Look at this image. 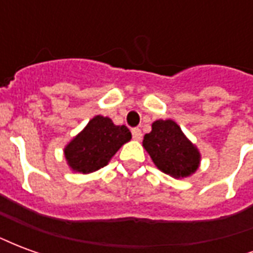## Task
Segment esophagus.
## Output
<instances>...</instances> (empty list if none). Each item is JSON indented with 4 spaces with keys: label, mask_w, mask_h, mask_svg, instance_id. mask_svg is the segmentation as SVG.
<instances>
[{
    "label": "esophagus",
    "mask_w": 253,
    "mask_h": 253,
    "mask_svg": "<svg viewBox=\"0 0 253 253\" xmlns=\"http://www.w3.org/2000/svg\"><path fill=\"white\" fill-rule=\"evenodd\" d=\"M131 134H132V138H134L135 141H139V139L142 138V131H141L139 128H137V127H135V128H132Z\"/></svg>",
    "instance_id": "34e87169"
}]
</instances>
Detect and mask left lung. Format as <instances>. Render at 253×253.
<instances>
[{"instance_id":"1","label":"left lung","mask_w":253,"mask_h":253,"mask_svg":"<svg viewBox=\"0 0 253 253\" xmlns=\"http://www.w3.org/2000/svg\"><path fill=\"white\" fill-rule=\"evenodd\" d=\"M143 148L160 170L175 177L194 173L199 153L173 121H156L143 138Z\"/></svg>"}]
</instances>
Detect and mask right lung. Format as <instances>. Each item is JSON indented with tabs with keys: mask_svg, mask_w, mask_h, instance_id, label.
<instances>
[{
	"mask_svg": "<svg viewBox=\"0 0 253 253\" xmlns=\"http://www.w3.org/2000/svg\"><path fill=\"white\" fill-rule=\"evenodd\" d=\"M131 139L126 126H115L110 118L94 116L65 149L72 169L89 173L103 168L123 143Z\"/></svg>",
	"mask_w": 253,
	"mask_h": 253,
	"instance_id": "obj_1",
	"label": "right lung"
}]
</instances>
